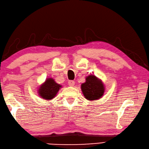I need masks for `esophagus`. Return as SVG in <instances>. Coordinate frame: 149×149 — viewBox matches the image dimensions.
Returning <instances> with one entry per match:
<instances>
[{
	"label": "esophagus",
	"instance_id": "obj_1",
	"mask_svg": "<svg viewBox=\"0 0 149 149\" xmlns=\"http://www.w3.org/2000/svg\"><path fill=\"white\" fill-rule=\"evenodd\" d=\"M68 84L69 86H74V80H69L68 81Z\"/></svg>",
	"mask_w": 149,
	"mask_h": 149
}]
</instances>
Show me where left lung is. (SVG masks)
<instances>
[{
    "instance_id": "left-lung-1",
    "label": "left lung",
    "mask_w": 149,
    "mask_h": 149,
    "mask_svg": "<svg viewBox=\"0 0 149 149\" xmlns=\"http://www.w3.org/2000/svg\"><path fill=\"white\" fill-rule=\"evenodd\" d=\"M86 80V82L81 86L85 98L89 100H95L101 98L104 95L105 89L102 81L94 75H89Z\"/></svg>"
}]
</instances>
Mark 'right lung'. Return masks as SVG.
Segmentation results:
<instances>
[{
	"label": "right lung",
	"mask_w": 149,
	"mask_h": 149,
	"mask_svg": "<svg viewBox=\"0 0 149 149\" xmlns=\"http://www.w3.org/2000/svg\"><path fill=\"white\" fill-rule=\"evenodd\" d=\"M61 87L60 84H56L53 78H48L39 89V95L43 99L51 100L56 96Z\"/></svg>",
	"instance_id": "right-lung-1"
}]
</instances>
